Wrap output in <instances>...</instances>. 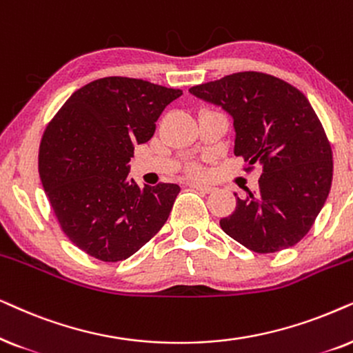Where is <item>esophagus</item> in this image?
Returning a JSON list of instances; mask_svg holds the SVG:
<instances>
[{"label":"esophagus","mask_w":353,"mask_h":353,"mask_svg":"<svg viewBox=\"0 0 353 353\" xmlns=\"http://www.w3.org/2000/svg\"><path fill=\"white\" fill-rule=\"evenodd\" d=\"M190 187H192V189L201 192V194H211V192L214 190V187L205 185V184H190Z\"/></svg>","instance_id":"obj_1"}]
</instances>
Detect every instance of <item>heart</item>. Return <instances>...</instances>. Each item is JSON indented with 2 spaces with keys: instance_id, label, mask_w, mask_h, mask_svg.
I'll return each instance as SVG.
<instances>
[{
  "instance_id": "1",
  "label": "heart",
  "mask_w": 353,
  "mask_h": 353,
  "mask_svg": "<svg viewBox=\"0 0 353 353\" xmlns=\"http://www.w3.org/2000/svg\"><path fill=\"white\" fill-rule=\"evenodd\" d=\"M190 174H194V176H201L203 174V168L200 166V164H192V166L189 168Z\"/></svg>"
}]
</instances>
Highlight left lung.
<instances>
[{
  "mask_svg": "<svg viewBox=\"0 0 353 353\" xmlns=\"http://www.w3.org/2000/svg\"><path fill=\"white\" fill-rule=\"evenodd\" d=\"M234 119V153L260 164L256 192L239 199L221 229L256 253L294 247L307 236L331 190L332 150L307 97L283 79L236 72L189 88Z\"/></svg>",
  "mask_w": 353,
  "mask_h": 353,
  "instance_id": "1",
  "label": "left lung"
}]
</instances>
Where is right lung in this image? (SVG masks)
Instances as JSON below:
<instances>
[{"mask_svg": "<svg viewBox=\"0 0 353 353\" xmlns=\"http://www.w3.org/2000/svg\"><path fill=\"white\" fill-rule=\"evenodd\" d=\"M179 88L129 77L93 81L46 125L39 172L69 241L97 260L122 261L166 223L176 184L137 185L129 177L134 145L153 137L159 114Z\"/></svg>", "mask_w": 353, "mask_h": 353, "instance_id": "1", "label": "right lung"}]
</instances>
